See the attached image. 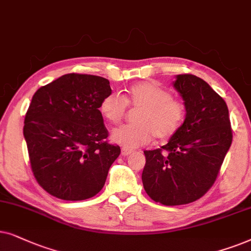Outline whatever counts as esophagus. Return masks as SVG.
Masks as SVG:
<instances>
[{
	"instance_id": "obj_1",
	"label": "esophagus",
	"mask_w": 251,
	"mask_h": 251,
	"mask_svg": "<svg viewBox=\"0 0 251 251\" xmlns=\"http://www.w3.org/2000/svg\"><path fill=\"white\" fill-rule=\"evenodd\" d=\"M132 152H133L132 149H127V148H123L122 149V155L123 156H128V155H131Z\"/></svg>"
}]
</instances>
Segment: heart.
<instances>
[{
	"instance_id": "heart-1",
	"label": "heart",
	"mask_w": 251,
	"mask_h": 251,
	"mask_svg": "<svg viewBox=\"0 0 251 251\" xmlns=\"http://www.w3.org/2000/svg\"><path fill=\"white\" fill-rule=\"evenodd\" d=\"M127 105L140 109L134 117L136 125L122 126L111 134L113 142L127 149L145 146L153 136L159 140L172 138L186 119L185 102L150 81L132 86L125 100L117 93H110L102 100L100 112L109 124L118 125L125 118Z\"/></svg>"
}]
</instances>
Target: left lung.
Returning <instances> with one entry per match:
<instances>
[{"instance_id":"8db88e82","label":"left lung","mask_w":251,"mask_h":251,"mask_svg":"<svg viewBox=\"0 0 251 251\" xmlns=\"http://www.w3.org/2000/svg\"><path fill=\"white\" fill-rule=\"evenodd\" d=\"M173 86L185 101L186 119L165 146L145 150L142 172L146 193L163 205L201 199L215 183L233 140L226 102L204 80L185 73Z\"/></svg>"}]
</instances>
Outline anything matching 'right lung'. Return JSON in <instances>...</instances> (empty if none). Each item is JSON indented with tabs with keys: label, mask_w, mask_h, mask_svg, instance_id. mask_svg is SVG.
Wrapping results in <instances>:
<instances>
[{
	"label": "right lung",
	"mask_w": 251,
	"mask_h": 251,
	"mask_svg": "<svg viewBox=\"0 0 251 251\" xmlns=\"http://www.w3.org/2000/svg\"><path fill=\"white\" fill-rule=\"evenodd\" d=\"M108 79L69 73L40 87L24 122L29 163L40 186L64 201H82L104 186L120 147L108 142L100 112Z\"/></svg>",
	"instance_id": "obj_1"
}]
</instances>
